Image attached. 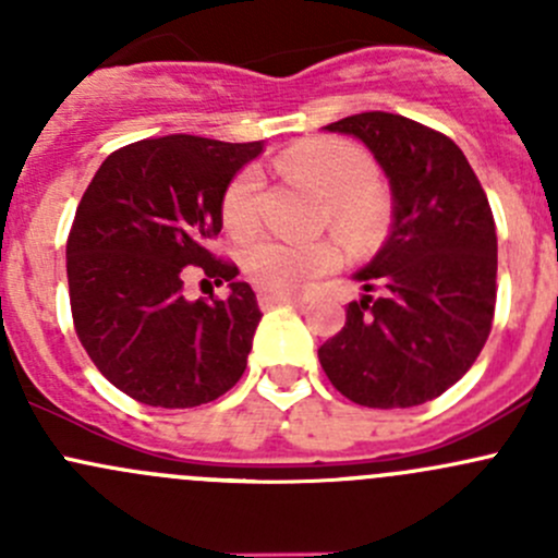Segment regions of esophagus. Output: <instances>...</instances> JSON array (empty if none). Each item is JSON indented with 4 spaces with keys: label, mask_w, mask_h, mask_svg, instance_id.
<instances>
[{
    "label": "esophagus",
    "mask_w": 558,
    "mask_h": 558,
    "mask_svg": "<svg viewBox=\"0 0 558 558\" xmlns=\"http://www.w3.org/2000/svg\"><path fill=\"white\" fill-rule=\"evenodd\" d=\"M258 305L264 307V311H272V307H280V305H305V300H300V296H289V294H258Z\"/></svg>",
    "instance_id": "esophagus-1"
}]
</instances>
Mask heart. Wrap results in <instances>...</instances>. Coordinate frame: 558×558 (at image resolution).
I'll return each instance as SVG.
<instances>
[{"label":"heart","mask_w":558,"mask_h":558,"mask_svg":"<svg viewBox=\"0 0 558 558\" xmlns=\"http://www.w3.org/2000/svg\"><path fill=\"white\" fill-rule=\"evenodd\" d=\"M280 172L302 180L326 199L331 227L345 238H367L384 218V196L378 191L375 161L359 145L335 137H315L294 145L278 159ZM262 174L253 167L229 180L221 196L223 227L234 238H247L258 227ZM340 258L335 243H283L258 240L243 251L247 278L272 294H296L311 280L331 269Z\"/></svg>","instance_id":"b5f03b06"}]
</instances>
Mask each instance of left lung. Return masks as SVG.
<instances>
[{
	"label": "left lung",
	"instance_id": "8db88e82",
	"mask_svg": "<svg viewBox=\"0 0 558 558\" xmlns=\"http://www.w3.org/2000/svg\"><path fill=\"white\" fill-rule=\"evenodd\" d=\"M324 129L375 156L391 185V232L353 275L364 294L318 348L320 367L364 408L424 404L475 364L492 331L497 229L486 191L453 140L404 116L359 112Z\"/></svg>",
	"mask_w": 558,
	"mask_h": 558
}]
</instances>
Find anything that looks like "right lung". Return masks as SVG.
<instances>
[{
	"mask_svg": "<svg viewBox=\"0 0 558 558\" xmlns=\"http://www.w3.org/2000/svg\"><path fill=\"white\" fill-rule=\"evenodd\" d=\"M264 143L170 134L140 140L102 161L66 240L75 331L112 386L150 408H196L245 373L262 311L238 267L207 251L223 227L229 180ZM199 266L227 301L182 296Z\"/></svg>",
	"mask_w": 558,
	"mask_h": 558,
	"instance_id": "obj_1",
	"label": "right lung"
}]
</instances>
